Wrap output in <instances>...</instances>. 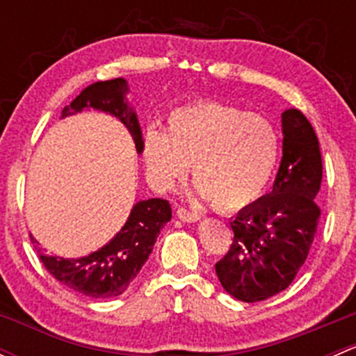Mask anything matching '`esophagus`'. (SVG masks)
Listing matches in <instances>:
<instances>
[{"label":"esophagus","instance_id":"esophagus-1","mask_svg":"<svg viewBox=\"0 0 356 356\" xmlns=\"http://www.w3.org/2000/svg\"><path fill=\"white\" fill-rule=\"evenodd\" d=\"M177 217L181 218L182 222H198L201 215L196 213V211L186 210V208H177Z\"/></svg>","mask_w":356,"mask_h":356}]
</instances>
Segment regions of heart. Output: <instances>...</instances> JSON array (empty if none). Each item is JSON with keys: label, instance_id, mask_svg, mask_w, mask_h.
<instances>
[{"label": "heart", "instance_id": "obj_1", "mask_svg": "<svg viewBox=\"0 0 356 356\" xmlns=\"http://www.w3.org/2000/svg\"><path fill=\"white\" fill-rule=\"evenodd\" d=\"M277 129L261 115L217 102L174 108L167 132L149 127L141 153L149 179L172 191L193 165L195 193L224 211H238L267 191L279 160Z\"/></svg>", "mask_w": 356, "mask_h": 356}]
</instances>
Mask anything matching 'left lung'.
I'll list each match as a JSON object with an SVG mask.
<instances>
[{
	"instance_id": "8db88e82",
	"label": "left lung",
	"mask_w": 356,
	"mask_h": 356,
	"mask_svg": "<svg viewBox=\"0 0 356 356\" xmlns=\"http://www.w3.org/2000/svg\"><path fill=\"white\" fill-rule=\"evenodd\" d=\"M282 158L272 193L243 208L231 222L234 241L215 264L222 288L245 303L264 301L284 291L308 257L321 208L322 182L317 134L296 108L286 110Z\"/></svg>"
}]
</instances>
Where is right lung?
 <instances>
[{"instance_id":"add662e5","label":"right lung","mask_w":356,"mask_h":356,"mask_svg":"<svg viewBox=\"0 0 356 356\" xmlns=\"http://www.w3.org/2000/svg\"><path fill=\"white\" fill-rule=\"evenodd\" d=\"M129 84L125 79L95 82L88 86L70 106L62 110V118L95 108L117 117L131 132L136 149L141 155L143 131L138 113L129 105ZM172 218V208L167 200L152 198L138 201L132 207L124 227L99 250L88 257L63 258L48 254L44 248L32 238L31 241L49 274L67 288L91 298H113L129 288L143 265L152 254L158 234Z\"/></svg>"}]
</instances>
